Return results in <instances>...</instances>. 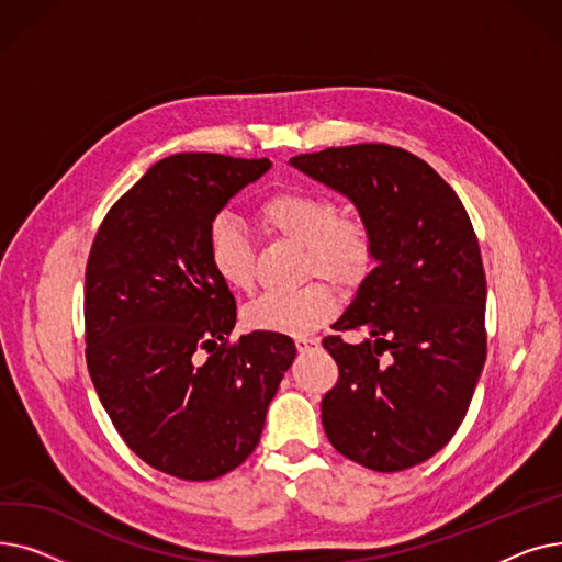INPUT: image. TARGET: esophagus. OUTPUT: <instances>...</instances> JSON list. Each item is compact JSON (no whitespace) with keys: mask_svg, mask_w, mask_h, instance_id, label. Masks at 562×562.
<instances>
[{"mask_svg":"<svg viewBox=\"0 0 562 562\" xmlns=\"http://www.w3.org/2000/svg\"><path fill=\"white\" fill-rule=\"evenodd\" d=\"M293 344H296V348H299L301 352H305V350H310L312 346H316L318 341L312 339V337H296V339H293Z\"/></svg>","mask_w":562,"mask_h":562,"instance_id":"1","label":"esophagus"}]
</instances>
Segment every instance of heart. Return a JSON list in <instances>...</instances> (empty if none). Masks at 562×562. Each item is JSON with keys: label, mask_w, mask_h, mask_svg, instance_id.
<instances>
[{"label": "heart", "mask_w": 562, "mask_h": 562, "mask_svg": "<svg viewBox=\"0 0 562 562\" xmlns=\"http://www.w3.org/2000/svg\"><path fill=\"white\" fill-rule=\"evenodd\" d=\"M257 221L276 239L303 248V276L296 291L263 293L246 307V326L278 335H307L339 310L337 289H360L375 269L378 244L369 218L339 210L337 200L310 187H280L257 204ZM206 263L232 291L248 293L257 280V250L248 232L229 216H216L204 236ZM327 280L323 281L322 278Z\"/></svg>", "instance_id": "b5f03b06"}]
</instances>
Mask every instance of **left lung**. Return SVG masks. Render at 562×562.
Masks as SVG:
<instances>
[{"mask_svg":"<svg viewBox=\"0 0 562 562\" xmlns=\"http://www.w3.org/2000/svg\"><path fill=\"white\" fill-rule=\"evenodd\" d=\"M291 164L348 195L375 232L378 266L323 337L339 378L321 401L330 445L367 469H409L460 428L487 356L485 269L456 191L417 155L358 143ZM344 331H362L348 345Z\"/></svg>","mask_w":562,"mask_h":562,"instance_id":"8db88e82","label":"left lung"}]
</instances>
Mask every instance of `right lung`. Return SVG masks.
<instances>
[{"label":"right lung","instance_id":"right-lung-1","mask_svg":"<svg viewBox=\"0 0 562 562\" xmlns=\"http://www.w3.org/2000/svg\"><path fill=\"white\" fill-rule=\"evenodd\" d=\"M271 161L184 153L113 202L86 261V364L125 445L182 481H214L259 445L296 358L291 337L229 339L236 303L204 255L206 227Z\"/></svg>","mask_w":562,"mask_h":562}]
</instances>
